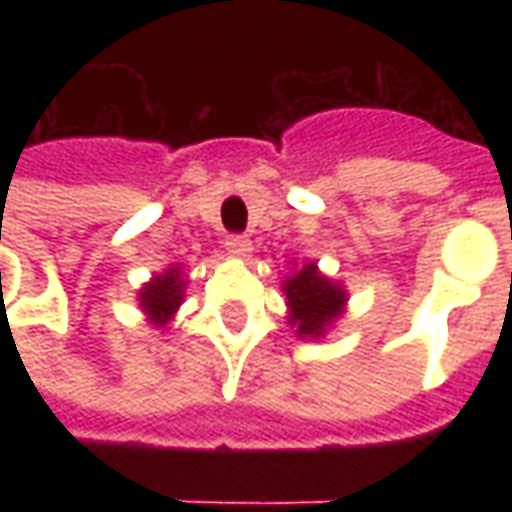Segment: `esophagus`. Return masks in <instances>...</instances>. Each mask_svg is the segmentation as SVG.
I'll use <instances>...</instances> for the list:
<instances>
[{"label": "esophagus", "mask_w": 512, "mask_h": 512, "mask_svg": "<svg viewBox=\"0 0 512 512\" xmlns=\"http://www.w3.org/2000/svg\"><path fill=\"white\" fill-rule=\"evenodd\" d=\"M224 246H227V252L230 255H238V257H246L252 252V241H249V235L244 233H233L224 238Z\"/></svg>", "instance_id": "34e87169"}]
</instances>
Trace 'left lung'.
<instances>
[{
  "label": "left lung",
  "instance_id": "8db88e82",
  "mask_svg": "<svg viewBox=\"0 0 512 512\" xmlns=\"http://www.w3.org/2000/svg\"><path fill=\"white\" fill-rule=\"evenodd\" d=\"M285 296L290 304V323L299 334L318 337L326 326L343 312L345 293L329 279L318 274L315 263H307L299 274L285 282Z\"/></svg>",
  "mask_w": 512,
  "mask_h": 512
}]
</instances>
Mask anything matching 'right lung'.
<instances>
[{
	"instance_id": "obj_1",
	"label": "right lung",
	"mask_w": 512,
	"mask_h": 512,
	"mask_svg": "<svg viewBox=\"0 0 512 512\" xmlns=\"http://www.w3.org/2000/svg\"><path fill=\"white\" fill-rule=\"evenodd\" d=\"M139 301H142L147 315L153 318V323L164 326L172 318V312L178 310L180 301H183V279H180V271L169 268L167 274L153 279L139 293Z\"/></svg>"
}]
</instances>
